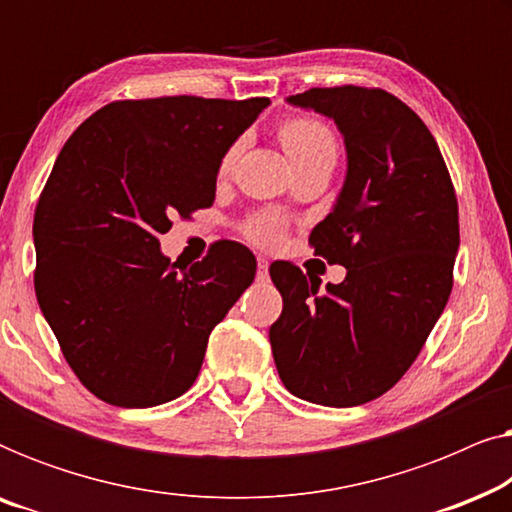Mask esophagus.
I'll return each mask as SVG.
<instances>
[{
  "instance_id": "1",
  "label": "esophagus",
  "mask_w": 512,
  "mask_h": 512,
  "mask_svg": "<svg viewBox=\"0 0 512 512\" xmlns=\"http://www.w3.org/2000/svg\"><path fill=\"white\" fill-rule=\"evenodd\" d=\"M268 268L270 263L265 258H258V279H268Z\"/></svg>"
}]
</instances>
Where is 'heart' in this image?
I'll return each mask as SVG.
<instances>
[{"label": "heart", "mask_w": 512, "mask_h": 512, "mask_svg": "<svg viewBox=\"0 0 512 512\" xmlns=\"http://www.w3.org/2000/svg\"><path fill=\"white\" fill-rule=\"evenodd\" d=\"M279 142H282L286 156L291 158L293 167L314 163V160H333L338 156V142L333 130L317 118H289L279 125ZM242 151V142H235L223 153L219 172L228 174L233 170L237 156ZM249 237L258 244H277L284 237L282 219L272 214H263L249 226Z\"/></svg>", "instance_id": "b5f03b06"}]
</instances>
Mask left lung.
Listing matches in <instances>:
<instances>
[{
	"instance_id": "left-lung-1",
	"label": "left lung",
	"mask_w": 512,
	"mask_h": 512,
	"mask_svg": "<svg viewBox=\"0 0 512 512\" xmlns=\"http://www.w3.org/2000/svg\"><path fill=\"white\" fill-rule=\"evenodd\" d=\"M286 102L331 118L345 139V184L310 244L347 277L319 293V277L272 265L284 298L272 356L293 396L352 408L401 380L445 310L457 195L429 128L387 90L312 88Z\"/></svg>"
}]
</instances>
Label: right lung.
<instances>
[{"label": "right lung", "instance_id": "1", "mask_svg": "<svg viewBox=\"0 0 512 512\" xmlns=\"http://www.w3.org/2000/svg\"><path fill=\"white\" fill-rule=\"evenodd\" d=\"M268 97L111 102L62 146L34 212V291L83 387L118 408L191 389L212 328L254 282L221 240L181 268L160 251L172 216L209 207L223 153Z\"/></svg>", "mask_w": 512, "mask_h": 512}]
</instances>
